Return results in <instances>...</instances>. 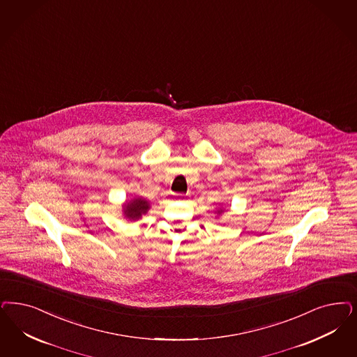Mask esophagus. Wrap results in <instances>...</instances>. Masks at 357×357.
<instances>
[{"label":"esophagus","instance_id":"34e87169","mask_svg":"<svg viewBox=\"0 0 357 357\" xmlns=\"http://www.w3.org/2000/svg\"><path fill=\"white\" fill-rule=\"evenodd\" d=\"M174 197H176V199H185L187 195H182V194H175Z\"/></svg>","mask_w":357,"mask_h":357}]
</instances>
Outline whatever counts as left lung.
<instances>
[{
  "mask_svg": "<svg viewBox=\"0 0 357 357\" xmlns=\"http://www.w3.org/2000/svg\"><path fill=\"white\" fill-rule=\"evenodd\" d=\"M222 212H224V208H219L218 209V211H216V213H218V215H220V213H222Z\"/></svg>",
  "mask_w": 357,
  "mask_h": 357,
  "instance_id": "obj_1",
  "label": "left lung"
}]
</instances>
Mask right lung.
<instances>
[{"label": "right lung", "instance_id": "add662e5", "mask_svg": "<svg viewBox=\"0 0 357 357\" xmlns=\"http://www.w3.org/2000/svg\"><path fill=\"white\" fill-rule=\"evenodd\" d=\"M149 209H150V203L145 197H132L130 200H125L123 204V218L130 222H137L142 219L144 215L148 213Z\"/></svg>", "mask_w": 357, "mask_h": 357}]
</instances>
